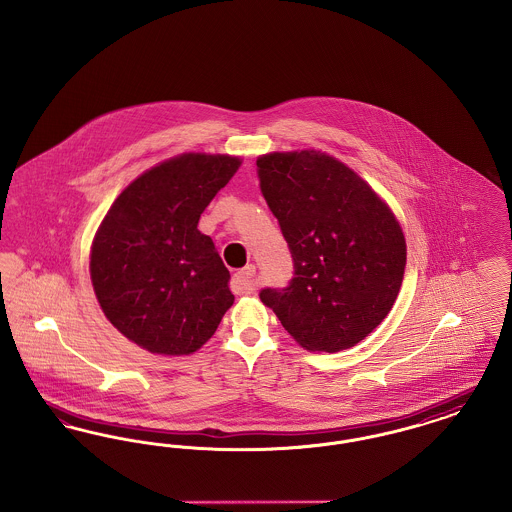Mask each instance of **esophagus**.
Segmentation results:
<instances>
[{
  "label": "esophagus",
  "mask_w": 512,
  "mask_h": 512,
  "mask_svg": "<svg viewBox=\"0 0 512 512\" xmlns=\"http://www.w3.org/2000/svg\"><path fill=\"white\" fill-rule=\"evenodd\" d=\"M253 278H255V267L253 265H247L240 272H236L234 278H232V290H234V293L245 295V293L253 292V288H255V280Z\"/></svg>",
  "instance_id": "34e87169"
}]
</instances>
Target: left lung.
Returning a JSON list of instances; mask_svg holds the SVG:
<instances>
[{
    "label": "left lung",
    "instance_id": "1",
    "mask_svg": "<svg viewBox=\"0 0 512 512\" xmlns=\"http://www.w3.org/2000/svg\"><path fill=\"white\" fill-rule=\"evenodd\" d=\"M261 192L292 251L295 276L261 301L309 351L336 353L388 317L407 263L390 205L336 157L318 149L257 157Z\"/></svg>",
    "mask_w": 512,
    "mask_h": 512
}]
</instances>
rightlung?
Wrapping results in <instances>:
<instances>
[{"label":"right lung","instance_id":"1","mask_svg":"<svg viewBox=\"0 0 512 512\" xmlns=\"http://www.w3.org/2000/svg\"><path fill=\"white\" fill-rule=\"evenodd\" d=\"M240 167L238 155L180 153L134 178L99 224L90 247L99 307L153 355H192L234 303L230 272L197 222Z\"/></svg>","mask_w":512,"mask_h":512}]
</instances>
